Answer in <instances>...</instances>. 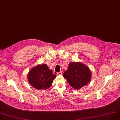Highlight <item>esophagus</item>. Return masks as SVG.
<instances>
[{
	"instance_id": "1",
	"label": "esophagus",
	"mask_w": 120,
	"mask_h": 120,
	"mask_svg": "<svg viewBox=\"0 0 120 120\" xmlns=\"http://www.w3.org/2000/svg\"><path fill=\"white\" fill-rule=\"evenodd\" d=\"M57 75H62V73L61 71H60V72H57Z\"/></svg>"
}]
</instances>
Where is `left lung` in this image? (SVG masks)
<instances>
[{
	"label": "left lung",
	"mask_w": 120,
	"mask_h": 120,
	"mask_svg": "<svg viewBox=\"0 0 120 120\" xmlns=\"http://www.w3.org/2000/svg\"><path fill=\"white\" fill-rule=\"evenodd\" d=\"M91 72L86 66L79 62H71L68 70L63 73V77L69 85L75 89H79L89 82Z\"/></svg>",
	"instance_id": "1"
}]
</instances>
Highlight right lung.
Listing matches in <instances>:
<instances>
[{
    "instance_id": "add662e5",
    "label": "right lung",
    "mask_w": 120,
    "mask_h": 120,
    "mask_svg": "<svg viewBox=\"0 0 120 120\" xmlns=\"http://www.w3.org/2000/svg\"><path fill=\"white\" fill-rule=\"evenodd\" d=\"M56 78L52 70L45 64L39 65L30 70L28 75L29 83L38 90L49 88Z\"/></svg>"
}]
</instances>
